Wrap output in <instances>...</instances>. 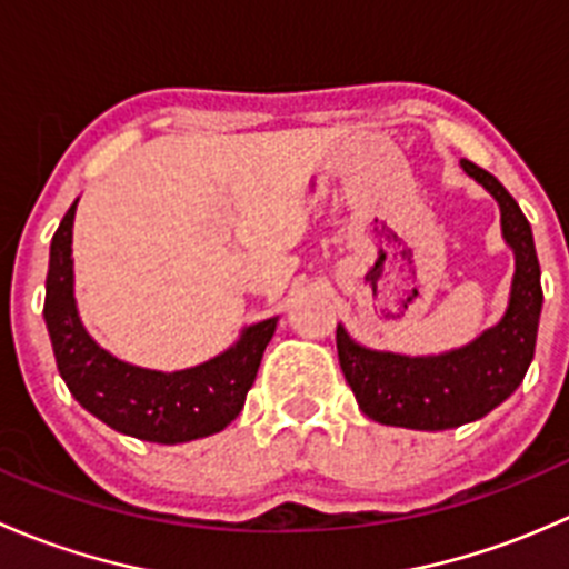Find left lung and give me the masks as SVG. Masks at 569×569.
Masks as SVG:
<instances>
[{
    "instance_id": "left-lung-1",
    "label": "left lung",
    "mask_w": 569,
    "mask_h": 569,
    "mask_svg": "<svg viewBox=\"0 0 569 569\" xmlns=\"http://www.w3.org/2000/svg\"><path fill=\"white\" fill-rule=\"evenodd\" d=\"M460 168L496 198L501 237L515 256L503 317L465 347L440 355H401L355 341L338 325V363L360 410L386 427L443 432L479 421L518 391L533 360L542 283L533 233L520 206L496 176L462 159Z\"/></svg>"
}]
</instances>
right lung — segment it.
Masks as SVG:
<instances>
[{
	"label": "right lung",
	"mask_w": 569,
	"mask_h": 569,
	"mask_svg": "<svg viewBox=\"0 0 569 569\" xmlns=\"http://www.w3.org/2000/svg\"><path fill=\"white\" fill-rule=\"evenodd\" d=\"M77 203L79 198L51 237L43 302L46 330L68 391L114 432L151 443L176 446L222 432L242 412L278 317L242 327L226 352L189 369H142L114 358L82 325L73 297Z\"/></svg>",
	"instance_id": "add662e5"
}]
</instances>
